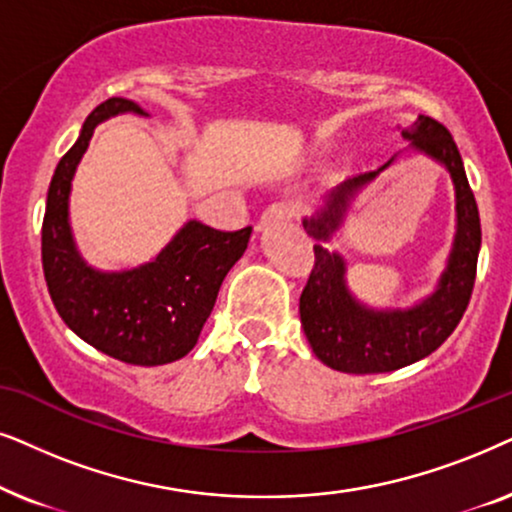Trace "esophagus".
Instances as JSON below:
<instances>
[{"label": "esophagus", "instance_id": "34e87169", "mask_svg": "<svg viewBox=\"0 0 512 512\" xmlns=\"http://www.w3.org/2000/svg\"><path fill=\"white\" fill-rule=\"evenodd\" d=\"M297 215V206L290 201H276L262 213L260 227H269V224H278V222H288Z\"/></svg>", "mask_w": 512, "mask_h": 512}]
</instances>
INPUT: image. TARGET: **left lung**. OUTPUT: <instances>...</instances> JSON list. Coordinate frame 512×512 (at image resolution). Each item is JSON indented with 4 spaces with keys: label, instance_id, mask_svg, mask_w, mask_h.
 Instances as JSON below:
<instances>
[{
    "label": "left lung",
    "instance_id": "obj_1",
    "mask_svg": "<svg viewBox=\"0 0 512 512\" xmlns=\"http://www.w3.org/2000/svg\"><path fill=\"white\" fill-rule=\"evenodd\" d=\"M403 138L412 140V149L449 170L456 192L454 248L431 297L412 309H370L346 288L344 257L320 245L339 229L358 189L391 166L393 159L379 170L342 182L327 194L325 206L304 220L306 234L318 241L313 245L316 262L299 297L304 335L318 360L346 374L393 372L431 356L459 325L473 295L482 243L480 213L452 133L440 121L419 114L410 131H403Z\"/></svg>",
    "mask_w": 512,
    "mask_h": 512
}]
</instances>
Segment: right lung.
<instances>
[{"label":"right lung","mask_w":512,"mask_h":512,"mask_svg":"<svg viewBox=\"0 0 512 512\" xmlns=\"http://www.w3.org/2000/svg\"><path fill=\"white\" fill-rule=\"evenodd\" d=\"M124 112L142 114L126 98H109L88 114L56 173L42 224V264L60 318L86 344L128 365H166L199 342L217 292L248 248L252 227L220 231L187 222L156 260L128 271H98L81 260L70 229L72 177L95 126Z\"/></svg>","instance_id":"right-lung-1"}]
</instances>
